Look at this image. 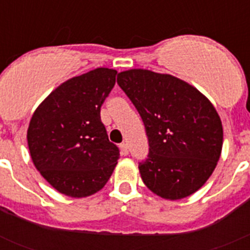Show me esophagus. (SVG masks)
Instances as JSON below:
<instances>
[{"label": "esophagus", "instance_id": "1", "mask_svg": "<svg viewBox=\"0 0 250 250\" xmlns=\"http://www.w3.org/2000/svg\"><path fill=\"white\" fill-rule=\"evenodd\" d=\"M120 151H121V155H127V154H129V147H127V144H125V143L120 144Z\"/></svg>", "mask_w": 250, "mask_h": 250}]
</instances>
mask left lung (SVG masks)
<instances>
[{
	"mask_svg": "<svg viewBox=\"0 0 250 250\" xmlns=\"http://www.w3.org/2000/svg\"><path fill=\"white\" fill-rule=\"evenodd\" d=\"M118 83L149 139V155L139 164L144 184L169 200L199 190L222 154L223 125L213 104L190 83L144 68L119 72Z\"/></svg>",
	"mask_w": 250,
	"mask_h": 250,
	"instance_id": "obj_1",
	"label": "left lung"
}]
</instances>
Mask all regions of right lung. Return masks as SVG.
I'll return each mask as SVG.
<instances>
[{
    "instance_id": "obj_1",
    "label": "right lung",
    "mask_w": 250,
    "mask_h": 250,
    "mask_svg": "<svg viewBox=\"0 0 250 250\" xmlns=\"http://www.w3.org/2000/svg\"><path fill=\"white\" fill-rule=\"evenodd\" d=\"M118 71L98 67L68 79L37 106L27 129L32 163L59 193L85 198L101 190L120 158L100 109Z\"/></svg>"
}]
</instances>
